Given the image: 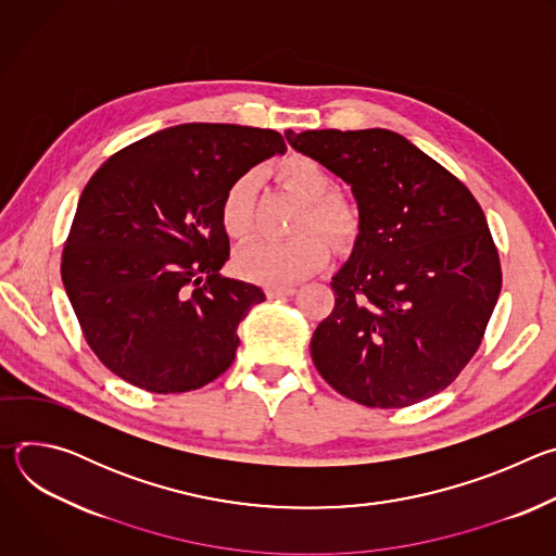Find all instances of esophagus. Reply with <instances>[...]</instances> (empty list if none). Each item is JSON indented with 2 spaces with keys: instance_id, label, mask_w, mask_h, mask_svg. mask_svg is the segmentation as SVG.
<instances>
[{
  "instance_id": "obj_1",
  "label": "esophagus",
  "mask_w": 556,
  "mask_h": 556,
  "mask_svg": "<svg viewBox=\"0 0 556 556\" xmlns=\"http://www.w3.org/2000/svg\"><path fill=\"white\" fill-rule=\"evenodd\" d=\"M296 290L294 286H268L266 296L268 299H281V296H292Z\"/></svg>"
}]
</instances>
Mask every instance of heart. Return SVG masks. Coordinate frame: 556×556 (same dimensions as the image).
Segmentation results:
<instances>
[{
  "mask_svg": "<svg viewBox=\"0 0 556 556\" xmlns=\"http://www.w3.org/2000/svg\"><path fill=\"white\" fill-rule=\"evenodd\" d=\"M279 180L305 202L299 217V230L319 228L339 247L350 244L358 228V215L350 200L332 193L334 178L307 155H290L277 167ZM255 178L244 174L230 182L222 198L219 222L232 240H244L253 228ZM330 249L324 235L303 230L290 240H255L235 253L232 266L242 279L266 286H290L328 262Z\"/></svg>",
  "mask_w": 556,
  "mask_h": 556,
  "instance_id": "heart-1",
  "label": "heart"
}]
</instances>
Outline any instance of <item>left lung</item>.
<instances>
[{"label":"left lung","mask_w":556,"mask_h":556,"mask_svg":"<svg viewBox=\"0 0 556 556\" xmlns=\"http://www.w3.org/2000/svg\"><path fill=\"white\" fill-rule=\"evenodd\" d=\"M286 140L350 185L358 206L334 309L309 341L316 369L365 407L431 399L478 352L502 290L482 206L395 131L288 129Z\"/></svg>","instance_id":"left-lung-1"}]
</instances>
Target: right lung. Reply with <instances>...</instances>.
<instances>
[{
	"instance_id": "right-lung-1",
	"label": "right lung",
	"mask_w": 556,
	"mask_h": 556,
	"mask_svg": "<svg viewBox=\"0 0 556 556\" xmlns=\"http://www.w3.org/2000/svg\"><path fill=\"white\" fill-rule=\"evenodd\" d=\"M286 142L273 129L185 123L114 153L78 200L61 279L88 345L118 378L153 393L224 374L237 326L266 296L222 277L219 206L232 180Z\"/></svg>"
}]
</instances>
